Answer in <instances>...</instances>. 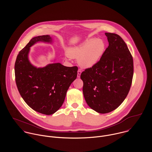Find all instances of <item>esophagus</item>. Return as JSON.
I'll use <instances>...</instances> for the list:
<instances>
[{"instance_id": "1", "label": "esophagus", "mask_w": 152, "mask_h": 152, "mask_svg": "<svg viewBox=\"0 0 152 152\" xmlns=\"http://www.w3.org/2000/svg\"><path fill=\"white\" fill-rule=\"evenodd\" d=\"M81 69H78V73H77V77L78 78H80V76H81Z\"/></svg>"}]
</instances>
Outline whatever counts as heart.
<instances>
[{"mask_svg":"<svg viewBox=\"0 0 152 152\" xmlns=\"http://www.w3.org/2000/svg\"><path fill=\"white\" fill-rule=\"evenodd\" d=\"M105 44L101 39H89L77 45L69 47L66 54L72 58H78V63L84 68L96 65L102 57Z\"/></svg>","mask_w":152,"mask_h":152,"instance_id":"1","label":"heart"}]
</instances>
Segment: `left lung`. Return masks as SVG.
<instances>
[{
  "instance_id": "1",
  "label": "left lung",
  "mask_w": 152,
  "mask_h": 152,
  "mask_svg": "<svg viewBox=\"0 0 152 152\" xmlns=\"http://www.w3.org/2000/svg\"><path fill=\"white\" fill-rule=\"evenodd\" d=\"M105 34L108 48L96 65L81 74L86 101L99 113L112 112L124 102L133 75V58L127 45L116 34Z\"/></svg>"
}]
</instances>
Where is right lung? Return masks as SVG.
<instances>
[{"instance_id": "1", "label": "right lung", "mask_w": 152, "mask_h": 152, "mask_svg": "<svg viewBox=\"0 0 152 152\" xmlns=\"http://www.w3.org/2000/svg\"><path fill=\"white\" fill-rule=\"evenodd\" d=\"M39 42L51 44L49 35L33 38L19 53L15 65L16 83L25 102L35 111L52 115L62 106L67 90L76 79L78 67L59 63L37 67L29 60L30 47Z\"/></svg>"}]
</instances>
